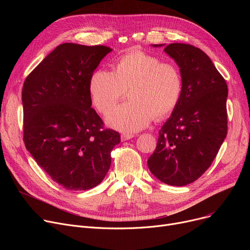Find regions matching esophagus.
<instances>
[{"label":"esophagus","instance_id":"34e87169","mask_svg":"<svg viewBox=\"0 0 250 250\" xmlns=\"http://www.w3.org/2000/svg\"><path fill=\"white\" fill-rule=\"evenodd\" d=\"M133 138H134V135H132V134H123V135L121 136V139H122L123 142L127 141V140H129V139H133Z\"/></svg>","mask_w":250,"mask_h":250}]
</instances>
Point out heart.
Masks as SVG:
<instances>
[{
	"label": "heart",
	"instance_id": "obj_1",
	"mask_svg": "<svg viewBox=\"0 0 250 250\" xmlns=\"http://www.w3.org/2000/svg\"><path fill=\"white\" fill-rule=\"evenodd\" d=\"M130 100L113 109L108 125L124 132H137L153 120L168 116L178 105L182 78L176 65L163 62L141 50L121 57L115 70H98L91 77L89 91L96 109L105 114L125 96Z\"/></svg>",
	"mask_w": 250,
	"mask_h": 250
}]
</instances>
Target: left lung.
I'll use <instances>...</instances> for the list:
<instances>
[{
    "instance_id": "1",
    "label": "left lung",
    "mask_w": 250,
    "mask_h": 250,
    "mask_svg": "<svg viewBox=\"0 0 250 250\" xmlns=\"http://www.w3.org/2000/svg\"><path fill=\"white\" fill-rule=\"evenodd\" d=\"M164 51L179 67L182 94L159 130L148 167L166 185L183 187L205 173L226 138L228 88L202 49L186 43H170Z\"/></svg>"
}]
</instances>
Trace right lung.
<instances>
[{
	"mask_svg": "<svg viewBox=\"0 0 250 250\" xmlns=\"http://www.w3.org/2000/svg\"><path fill=\"white\" fill-rule=\"evenodd\" d=\"M108 46L62 43L28 75L22 89L25 147L44 171L69 190L95 188L121 143L91 108V77Z\"/></svg>",
	"mask_w": 250,
	"mask_h": 250,
	"instance_id": "1",
	"label": "right lung"
}]
</instances>
